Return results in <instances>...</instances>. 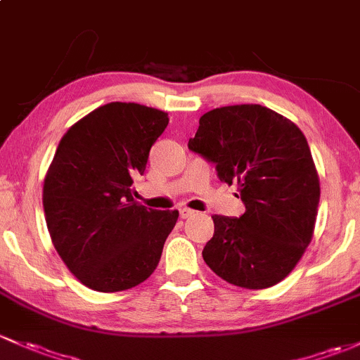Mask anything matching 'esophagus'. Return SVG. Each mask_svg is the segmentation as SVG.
Wrapping results in <instances>:
<instances>
[{"instance_id":"esophagus-1","label":"esophagus","mask_w":360,"mask_h":360,"mask_svg":"<svg viewBox=\"0 0 360 360\" xmlns=\"http://www.w3.org/2000/svg\"><path fill=\"white\" fill-rule=\"evenodd\" d=\"M179 215H181V219H188V217H191V215H195V212H193L191 209H186V207H181Z\"/></svg>"}]
</instances>
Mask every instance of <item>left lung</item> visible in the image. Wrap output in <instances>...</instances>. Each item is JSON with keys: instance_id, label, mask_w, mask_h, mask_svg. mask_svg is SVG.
Returning <instances> with one entry per match:
<instances>
[{"instance_id": "8db88e82", "label": "left lung", "mask_w": 360, "mask_h": 360, "mask_svg": "<svg viewBox=\"0 0 360 360\" xmlns=\"http://www.w3.org/2000/svg\"><path fill=\"white\" fill-rule=\"evenodd\" d=\"M188 148L238 184L245 214L212 215L207 266L234 286L262 290L293 271L312 240L319 177L302 131L262 105H231L200 117Z\"/></svg>"}]
</instances>
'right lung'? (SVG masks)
Instances as JSON below:
<instances>
[{
    "label": "right lung",
    "instance_id": "right-lung-1",
    "mask_svg": "<svg viewBox=\"0 0 360 360\" xmlns=\"http://www.w3.org/2000/svg\"><path fill=\"white\" fill-rule=\"evenodd\" d=\"M167 124L157 108L113 101L75 122L56 148L44 217L58 255L91 290H129L157 269L179 212L139 205L131 184Z\"/></svg>",
    "mask_w": 360,
    "mask_h": 360
}]
</instances>
